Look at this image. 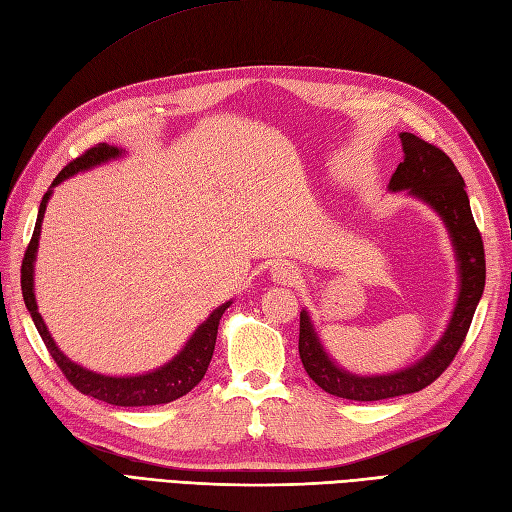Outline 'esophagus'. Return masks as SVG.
Returning <instances> with one entry per match:
<instances>
[{
  "label": "esophagus",
  "mask_w": 512,
  "mask_h": 512,
  "mask_svg": "<svg viewBox=\"0 0 512 512\" xmlns=\"http://www.w3.org/2000/svg\"><path fill=\"white\" fill-rule=\"evenodd\" d=\"M272 279L277 283H294L299 279V272H296V268L290 264H277L272 266Z\"/></svg>",
  "instance_id": "esophagus-1"
}]
</instances>
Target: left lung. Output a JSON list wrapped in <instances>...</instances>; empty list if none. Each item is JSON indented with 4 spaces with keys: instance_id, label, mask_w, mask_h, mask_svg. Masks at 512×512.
<instances>
[{
    "instance_id": "8db88e82",
    "label": "left lung",
    "mask_w": 512,
    "mask_h": 512,
    "mask_svg": "<svg viewBox=\"0 0 512 512\" xmlns=\"http://www.w3.org/2000/svg\"><path fill=\"white\" fill-rule=\"evenodd\" d=\"M399 137L403 161L392 174L388 189L390 192L406 189L410 196L423 200L441 216L451 244H454L460 288L443 338L434 344L425 358L388 375H353L344 371L329 358L323 344H320L310 314L307 310L301 312L299 355L307 375L329 395L351 401H379L410 395V392H419L441 377L465 342L475 307H478L484 292V244L478 227H475L465 181H462L454 161L441 148L427 144L412 133H401Z\"/></svg>"
}]
</instances>
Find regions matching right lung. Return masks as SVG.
Segmentation results:
<instances>
[{
  "mask_svg": "<svg viewBox=\"0 0 512 512\" xmlns=\"http://www.w3.org/2000/svg\"><path fill=\"white\" fill-rule=\"evenodd\" d=\"M122 154H124V150H120L117 146L98 144V146L89 148L85 154H80L78 159L67 163L65 168L58 172L52 187L47 189L43 200H41L32 240L26 248V255H23L21 292H23V301H26L28 312L32 316L34 327H37L47 351H50L54 362L58 364V368H61L63 375L69 379L71 386L80 390L82 395H89L98 401H106V403H111V406H124V408L159 406V403H170L174 399H181L196 384H200L202 377H205L213 349H216L220 318H222L224 310L231 305V301L216 307V310L209 314L205 323L198 325L192 338L185 342V347L178 351L168 364L154 368V371L144 373V375L113 377V375H100L95 371H89V368H85V366L71 362L67 355L56 347L54 338L50 336V331H47V325L43 323V316L39 314L37 299H34V259H37L41 222L45 216L47 200H50V196H52V189L58 183H63L65 178L74 176L78 172L91 170V168H98V165H102L106 161L120 159Z\"/></svg>",
  "mask_w": 512,
  "mask_h": 512,
  "instance_id": "obj_1",
  "label": "right lung"
}]
</instances>
